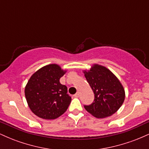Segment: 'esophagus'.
Instances as JSON below:
<instances>
[{"instance_id": "obj_1", "label": "esophagus", "mask_w": 149, "mask_h": 149, "mask_svg": "<svg viewBox=\"0 0 149 149\" xmlns=\"http://www.w3.org/2000/svg\"><path fill=\"white\" fill-rule=\"evenodd\" d=\"M73 96H74L75 97H78L80 96V93H79V92H76V93L75 94V95H73Z\"/></svg>"}]
</instances>
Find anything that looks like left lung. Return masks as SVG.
Instances as JSON below:
<instances>
[{
	"label": "left lung",
	"mask_w": 149,
	"mask_h": 149,
	"mask_svg": "<svg viewBox=\"0 0 149 149\" xmlns=\"http://www.w3.org/2000/svg\"><path fill=\"white\" fill-rule=\"evenodd\" d=\"M84 73L95 95L93 102L84 105L87 111L97 118L115 113L125 100V90L119 80L111 71L98 64Z\"/></svg>",
	"instance_id": "obj_1"
}]
</instances>
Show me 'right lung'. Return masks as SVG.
Returning a JSON list of instances; mask_svg holds the SVG:
<instances>
[{
	"label": "right lung",
	"mask_w": 149,
	"mask_h": 149,
	"mask_svg": "<svg viewBox=\"0 0 149 149\" xmlns=\"http://www.w3.org/2000/svg\"><path fill=\"white\" fill-rule=\"evenodd\" d=\"M65 72L57 64H49L31 77L24 92L29 107L35 115L52 120L67 110L71 97L67 94V87L59 82Z\"/></svg>",
	"instance_id": "obj_1"
}]
</instances>
